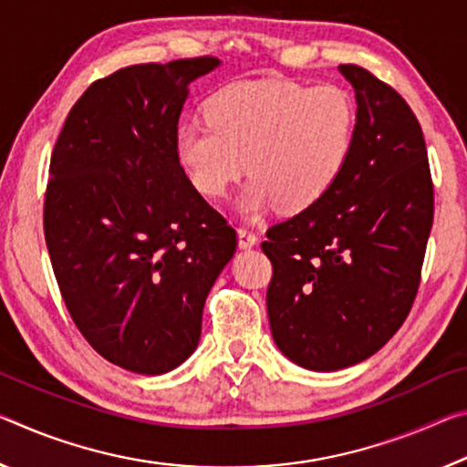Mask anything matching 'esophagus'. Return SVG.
I'll return each mask as SVG.
<instances>
[{"label": "esophagus", "mask_w": 467, "mask_h": 467, "mask_svg": "<svg viewBox=\"0 0 467 467\" xmlns=\"http://www.w3.org/2000/svg\"><path fill=\"white\" fill-rule=\"evenodd\" d=\"M254 245H257V234H255L254 228H247V226L239 228V247L249 249Z\"/></svg>", "instance_id": "esophagus-1"}]
</instances>
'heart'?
<instances>
[{
    "mask_svg": "<svg viewBox=\"0 0 467 467\" xmlns=\"http://www.w3.org/2000/svg\"><path fill=\"white\" fill-rule=\"evenodd\" d=\"M205 118L207 124L176 130V160L199 193L212 199L224 197L247 166L243 207L249 213L274 203L295 213L320 202L349 164L358 132L349 88L288 78L222 88L207 101Z\"/></svg>",
    "mask_w": 467,
    "mask_h": 467,
    "instance_id": "obj_1",
    "label": "heart"
}]
</instances>
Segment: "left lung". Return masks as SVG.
Returning a JSON list of instances; mask_svg holds the SVG:
<instances>
[{
	"label": "left lung",
	"mask_w": 467,
	"mask_h": 467,
	"mask_svg": "<svg viewBox=\"0 0 467 467\" xmlns=\"http://www.w3.org/2000/svg\"><path fill=\"white\" fill-rule=\"evenodd\" d=\"M358 132L345 172L320 202L270 226L265 293L272 337L288 359L335 372L368 359L416 299L434 218L424 132L393 87L358 64Z\"/></svg>",
	"instance_id": "obj_1"
}]
</instances>
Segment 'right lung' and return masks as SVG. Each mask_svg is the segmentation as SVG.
Listing matches in <instances>:
<instances>
[{
	"label": "right lung",
	"mask_w": 467,
	"mask_h": 467,
	"mask_svg": "<svg viewBox=\"0 0 467 467\" xmlns=\"http://www.w3.org/2000/svg\"><path fill=\"white\" fill-rule=\"evenodd\" d=\"M218 64H135L95 80L51 151L43 231L66 309L101 358L137 374L197 349L205 297L236 251L174 151L189 83Z\"/></svg>",
	"instance_id": "obj_1"
}]
</instances>
